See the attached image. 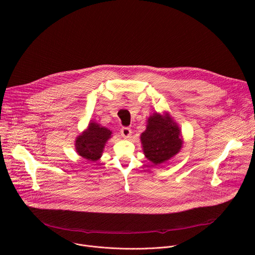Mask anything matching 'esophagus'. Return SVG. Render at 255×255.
<instances>
[{"mask_svg": "<svg viewBox=\"0 0 255 255\" xmlns=\"http://www.w3.org/2000/svg\"><path fill=\"white\" fill-rule=\"evenodd\" d=\"M131 133H132V131H131V129L128 128V127H123V128L121 129V135H122L124 138H129V137L131 136Z\"/></svg>", "mask_w": 255, "mask_h": 255, "instance_id": "obj_1", "label": "esophagus"}]
</instances>
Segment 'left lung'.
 Segmentation results:
<instances>
[{
  "label": "left lung",
  "instance_id": "1",
  "mask_svg": "<svg viewBox=\"0 0 255 255\" xmlns=\"http://www.w3.org/2000/svg\"><path fill=\"white\" fill-rule=\"evenodd\" d=\"M140 139L144 155L154 165L173 157L183 145L180 129L168 113H154L150 116Z\"/></svg>",
  "mask_w": 255,
  "mask_h": 255
}]
</instances>
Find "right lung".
Masks as SVG:
<instances>
[{"instance_id":"1","label":"right lung","mask_w":255,"mask_h":255,"mask_svg":"<svg viewBox=\"0 0 255 255\" xmlns=\"http://www.w3.org/2000/svg\"><path fill=\"white\" fill-rule=\"evenodd\" d=\"M112 131L102 127L98 123L91 122L76 140V150L82 157L89 161H97L101 158L105 144L111 138Z\"/></svg>"}]
</instances>
